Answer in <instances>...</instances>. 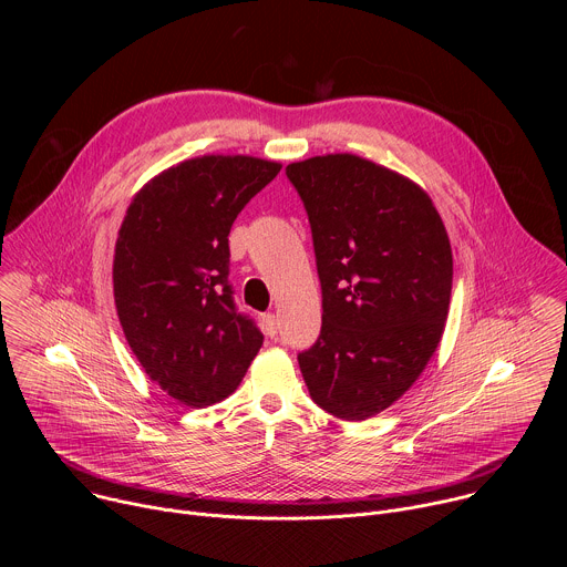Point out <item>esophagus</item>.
Masks as SVG:
<instances>
[{"label": "esophagus", "mask_w": 567, "mask_h": 567, "mask_svg": "<svg viewBox=\"0 0 567 567\" xmlns=\"http://www.w3.org/2000/svg\"><path fill=\"white\" fill-rule=\"evenodd\" d=\"M262 330L271 339L278 334V318H276V313H265L262 316Z\"/></svg>", "instance_id": "esophagus-1"}]
</instances>
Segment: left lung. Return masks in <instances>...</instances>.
<instances>
[{"instance_id": "1", "label": "left lung", "mask_w": 567, "mask_h": 567, "mask_svg": "<svg viewBox=\"0 0 567 567\" xmlns=\"http://www.w3.org/2000/svg\"><path fill=\"white\" fill-rule=\"evenodd\" d=\"M313 237L322 289L318 341L298 354L322 411L368 420L406 392L440 346L453 254L433 199L357 154L287 166Z\"/></svg>"}]
</instances>
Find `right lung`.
Here are the masks:
<instances>
[{
	"instance_id": "obj_1",
	"label": "right lung",
	"mask_w": 567,
	"mask_h": 567,
	"mask_svg": "<svg viewBox=\"0 0 567 567\" xmlns=\"http://www.w3.org/2000/svg\"><path fill=\"white\" fill-rule=\"evenodd\" d=\"M280 164L204 154L152 177L114 249V302L145 374L190 409L226 399L262 348L228 285V233Z\"/></svg>"
}]
</instances>
